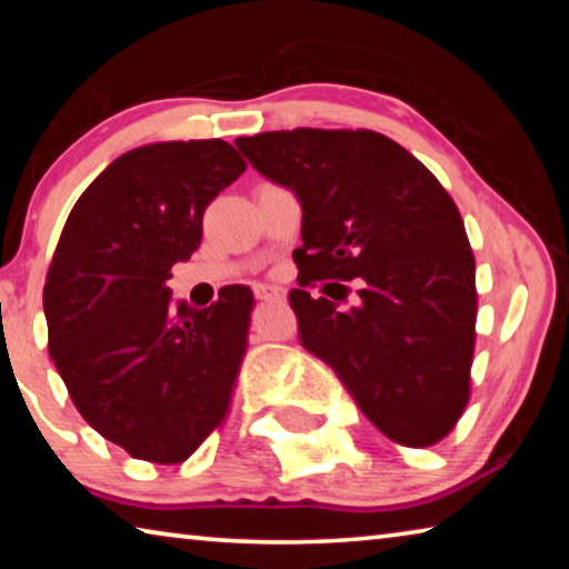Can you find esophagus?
Instances as JSON below:
<instances>
[{
    "mask_svg": "<svg viewBox=\"0 0 569 569\" xmlns=\"http://www.w3.org/2000/svg\"><path fill=\"white\" fill-rule=\"evenodd\" d=\"M281 296H283V291L278 286H258L256 288L258 301H278Z\"/></svg>",
    "mask_w": 569,
    "mask_h": 569,
    "instance_id": "34e87169",
    "label": "esophagus"
}]
</instances>
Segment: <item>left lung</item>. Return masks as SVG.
<instances>
[{"label": "left lung", "instance_id": "obj_1", "mask_svg": "<svg viewBox=\"0 0 569 569\" xmlns=\"http://www.w3.org/2000/svg\"><path fill=\"white\" fill-rule=\"evenodd\" d=\"M236 146L301 200L291 291L301 343L391 441L437 445L469 403L477 339L475 253L455 200L373 130H276ZM323 280L327 296L313 299Z\"/></svg>", "mask_w": 569, "mask_h": 569}]
</instances>
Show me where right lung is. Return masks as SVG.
Instances as JSON below:
<instances>
[{"label": "right lung", "instance_id": "add662e5", "mask_svg": "<svg viewBox=\"0 0 569 569\" xmlns=\"http://www.w3.org/2000/svg\"><path fill=\"white\" fill-rule=\"evenodd\" d=\"M246 160L226 140L156 142L110 162L77 200L44 281L50 356L72 403L132 459L180 465L223 427L253 291L203 311L170 303L172 266Z\"/></svg>", "mask_w": 569, "mask_h": 569}]
</instances>
